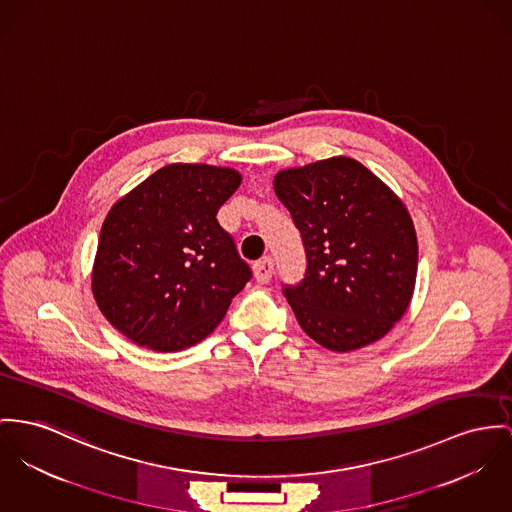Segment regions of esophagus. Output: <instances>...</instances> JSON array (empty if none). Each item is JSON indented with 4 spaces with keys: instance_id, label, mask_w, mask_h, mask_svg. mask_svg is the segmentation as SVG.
<instances>
[{
    "instance_id": "obj_1",
    "label": "esophagus",
    "mask_w": 512,
    "mask_h": 512,
    "mask_svg": "<svg viewBox=\"0 0 512 512\" xmlns=\"http://www.w3.org/2000/svg\"><path fill=\"white\" fill-rule=\"evenodd\" d=\"M273 273H275V261L271 257H263L261 261H257L253 265L255 280L261 282V284H267L273 278Z\"/></svg>"
}]
</instances>
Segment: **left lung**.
I'll list each match as a JSON object with an SVG mask.
<instances>
[{"mask_svg": "<svg viewBox=\"0 0 512 512\" xmlns=\"http://www.w3.org/2000/svg\"><path fill=\"white\" fill-rule=\"evenodd\" d=\"M273 185L306 247V278L284 288L304 333L335 353L380 341L407 312L417 280L405 202L347 156L280 169Z\"/></svg>", "mask_w": 512, "mask_h": 512, "instance_id": "obj_1", "label": "left lung"}]
</instances>
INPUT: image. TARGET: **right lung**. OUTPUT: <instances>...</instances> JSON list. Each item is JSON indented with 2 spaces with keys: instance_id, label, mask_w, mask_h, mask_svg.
<instances>
[{
  "instance_id": "right-lung-1",
  "label": "right lung",
  "mask_w": 512,
  "mask_h": 512,
  "mask_svg": "<svg viewBox=\"0 0 512 512\" xmlns=\"http://www.w3.org/2000/svg\"><path fill=\"white\" fill-rule=\"evenodd\" d=\"M239 185L234 167L169 163L111 206L91 290L101 314L126 339L177 353L224 319L251 276L216 220Z\"/></svg>"
}]
</instances>
